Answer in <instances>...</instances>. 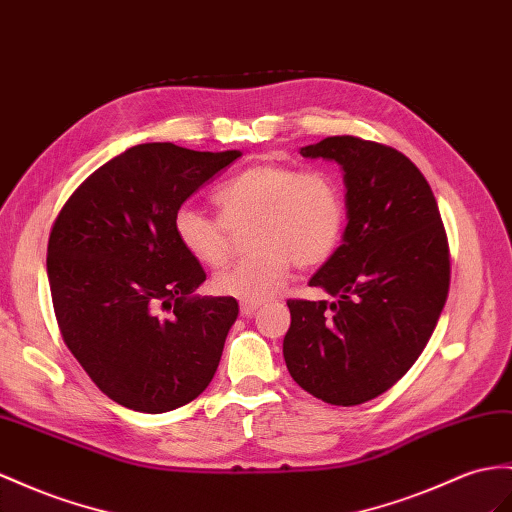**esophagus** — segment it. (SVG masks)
Here are the masks:
<instances>
[{"label":"esophagus","instance_id":"esophagus-1","mask_svg":"<svg viewBox=\"0 0 512 512\" xmlns=\"http://www.w3.org/2000/svg\"><path fill=\"white\" fill-rule=\"evenodd\" d=\"M264 305L261 303V300H242L240 303V311H242V316H255V311Z\"/></svg>","mask_w":512,"mask_h":512}]
</instances>
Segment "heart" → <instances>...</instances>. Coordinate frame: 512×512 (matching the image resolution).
<instances>
[{"label": "heart", "instance_id": "obj_1", "mask_svg": "<svg viewBox=\"0 0 512 512\" xmlns=\"http://www.w3.org/2000/svg\"><path fill=\"white\" fill-rule=\"evenodd\" d=\"M220 218L181 205L173 227L192 259L209 268L225 266L233 233L248 231L251 255L214 274L218 294L264 300L277 294L290 268H316L342 240L346 201L339 183L326 173L264 162L242 170L214 192Z\"/></svg>", "mask_w": 512, "mask_h": 512}]
</instances>
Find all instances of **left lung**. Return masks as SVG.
<instances>
[{"label":"left lung","mask_w":512,"mask_h":512,"mask_svg":"<svg viewBox=\"0 0 512 512\" xmlns=\"http://www.w3.org/2000/svg\"><path fill=\"white\" fill-rule=\"evenodd\" d=\"M344 168V242L309 279L335 300H287L283 357L294 381L335 406L396 385L422 355L450 290V246L426 177L381 142L331 136L300 149Z\"/></svg>","instance_id":"8db88e82"}]
</instances>
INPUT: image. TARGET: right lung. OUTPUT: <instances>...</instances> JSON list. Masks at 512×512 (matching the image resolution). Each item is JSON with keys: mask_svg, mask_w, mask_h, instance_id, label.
Returning <instances> with one entry per match:
<instances>
[{"mask_svg": "<svg viewBox=\"0 0 512 512\" xmlns=\"http://www.w3.org/2000/svg\"><path fill=\"white\" fill-rule=\"evenodd\" d=\"M238 157L138 144L86 177L51 227L47 274L64 344L131 411L179 409L216 374L238 300L192 294L205 270L183 251L173 220Z\"/></svg>", "mask_w": 512, "mask_h": 512, "instance_id": "obj_1", "label": "right lung"}]
</instances>
